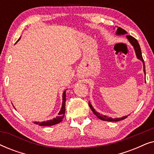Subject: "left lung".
Wrapping results in <instances>:
<instances>
[{
    "instance_id": "obj_1",
    "label": "left lung",
    "mask_w": 154,
    "mask_h": 154,
    "mask_svg": "<svg viewBox=\"0 0 154 154\" xmlns=\"http://www.w3.org/2000/svg\"><path fill=\"white\" fill-rule=\"evenodd\" d=\"M116 35H124V34H126L127 32H126V31L124 30L121 27H119V28L117 29V31H116ZM127 38L128 39V41H130V43L132 44V45L133 46L134 49V51H135V53H136V56L137 59L139 60H140L142 61V63H143V66H144V74L146 75V73H145V64H144V61L143 60V57H142V52H141V48H140V44H139L138 41H137V40L134 38V37L131 36V35H127ZM89 106L90 108L91 109V110L92 111V112L94 113V114L97 116L98 119H100V120H102V121H111V122H115V121H121V120H123L127 118L128 116H123L122 118H117V119H111V118H109L107 117L106 116H104V115H102V114H100V113L97 112V111L94 110V109L92 107V104H90V102H89Z\"/></svg>"
}]
</instances>
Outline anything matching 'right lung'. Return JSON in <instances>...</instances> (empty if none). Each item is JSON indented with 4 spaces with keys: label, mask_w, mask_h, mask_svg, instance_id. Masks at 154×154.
<instances>
[{
    "label": "right lung",
    "mask_w": 154,
    "mask_h": 154,
    "mask_svg": "<svg viewBox=\"0 0 154 154\" xmlns=\"http://www.w3.org/2000/svg\"><path fill=\"white\" fill-rule=\"evenodd\" d=\"M20 39V38L18 39V41ZM66 90H65L64 92H63L62 105V108H61V110L58 113V115H59L58 116L54 118V119H53L52 120H50V121H43V122H41V123L35 121V122H33V123H34L35 124H36V125H41V126H51V125H55V124L60 123V122L62 121L63 119H64V117L65 103H66Z\"/></svg>",
    "instance_id": "add662e5"
}]
</instances>
